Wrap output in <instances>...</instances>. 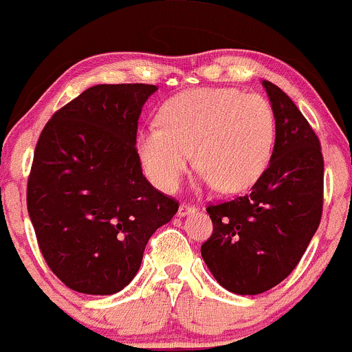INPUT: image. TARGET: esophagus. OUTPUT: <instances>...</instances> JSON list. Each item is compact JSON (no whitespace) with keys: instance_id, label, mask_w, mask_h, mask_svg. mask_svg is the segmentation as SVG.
I'll return each instance as SVG.
<instances>
[{"instance_id":"1","label":"esophagus","mask_w":352,"mask_h":352,"mask_svg":"<svg viewBox=\"0 0 352 352\" xmlns=\"http://www.w3.org/2000/svg\"><path fill=\"white\" fill-rule=\"evenodd\" d=\"M197 212V208L195 206H190V205H179V208H177V217H186V215H191V213Z\"/></svg>"}]
</instances>
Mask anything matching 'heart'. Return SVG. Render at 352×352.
Returning <instances> with one entry per match:
<instances>
[{"mask_svg":"<svg viewBox=\"0 0 352 352\" xmlns=\"http://www.w3.org/2000/svg\"><path fill=\"white\" fill-rule=\"evenodd\" d=\"M161 125L137 135L144 173L159 190L176 191L193 166L205 186L239 193L263 176L276 139V117L264 96L234 88H197L169 98Z\"/></svg>","mask_w":352,"mask_h":352,"instance_id":"heart-1","label":"heart"}]
</instances>
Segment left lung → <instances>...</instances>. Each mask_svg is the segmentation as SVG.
Returning <instances> with one entry per match:
<instances>
[{
	"label": "left lung",
	"instance_id": "left-lung-1",
	"mask_svg": "<svg viewBox=\"0 0 352 352\" xmlns=\"http://www.w3.org/2000/svg\"><path fill=\"white\" fill-rule=\"evenodd\" d=\"M263 86L276 117L271 161L251 193L206 208L213 234L201 245L213 278L237 295H259L281 283L322 217L320 142L286 93L270 81Z\"/></svg>",
	"mask_w": 352,
	"mask_h": 352
}]
</instances>
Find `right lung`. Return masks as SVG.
I'll list each match as a JSON object with an SVG mask.
<instances>
[{
	"label": "right lung",
	"instance_id": "right-lung-1",
	"mask_svg": "<svg viewBox=\"0 0 352 352\" xmlns=\"http://www.w3.org/2000/svg\"><path fill=\"white\" fill-rule=\"evenodd\" d=\"M154 85H96L43 126L28 215L52 273L86 295H113L139 271L151 235L177 203L146 179L137 126Z\"/></svg>",
	"mask_w": 352,
	"mask_h": 352
}]
</instances>
